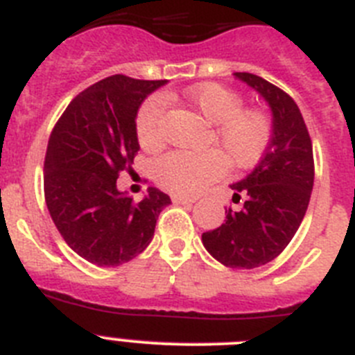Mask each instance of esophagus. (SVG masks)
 I'll return each mask as SVG.
<instances>
[{
  "instance_id": "obj_1",
  "label": "esophagus",
  "mask_w": 355,
  "mask_h": 355,
  "mask_svg": "<svg viewBox=\"0 0 355 355\" xmlns=\"http://www.w3.org/2000/svg\"><path fill=\"white\" fill-rule=\"evenodd\" d=\"M172 200H174L175 205H193L196 199H190V197H183V196H172Z\"/></svg>"
}]
</instances>
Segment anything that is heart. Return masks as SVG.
<instances>
[{
    "mask_svg": "<svg viewBox=\"0 0 355 355\" xmlns=\"http://www.w3.org/2000/svg\"><path fill=\"white\" fill-rule=\"evenodd\" d=\"M184 101L208 124L218 153L172 150L153 165L155 181L180 196H193L227 168H247L258 163L272 139L270 117L261 110H243V101L233 90L216 83L196 85L184 92ZM163 97L153 96L140 106L135 119L137 139L144 149H156L163 142Z\"/></svg>",
    "mask_w": 355,
    "mask_h": 355,
    "instance_id": "heart-1",
    "label": "heart"
}]
</instances>
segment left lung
<instances>
[{
  "label": "left lung",
  "instance_id": "8db88e82",
  "mask_svg": "<svg viewBox=\"0 0 355 355\" xmlns=\"http://www.w3.org/2000/svg\"><path fill=\"white\" fill-rule=\"evenodd\" d=\"M270 106L272 139L250 174L238 183L233 202L245 197L240 211L225 209V222L202 233V245L229 268H256L275 259L295 236L315 181L313 146L297 103L270 81L234 72Z\"/></svg>",
  "mask_w": 355,
  "mask_h": 355
}]
</instances>
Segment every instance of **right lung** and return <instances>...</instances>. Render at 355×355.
<instances>
[{"instance_id": "1", "label": "right lung", "mask_w": 355, "mask_h": 355, "mask_svg": "<svg viewBox=\"0 0 355 355\" xmlns=\"http://www.w3.org/2000/svg\"><path fill=\"white\" fill-rule=\"evenodd\" d=\"M167 80L115 74L76 96L55 124L44 162V196L58 233L78 256L119 266L147 249L171 197L147 188L140 202L117 188L139 153L135 119Z\"/></svg>"}]
</instances>
